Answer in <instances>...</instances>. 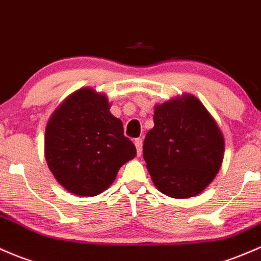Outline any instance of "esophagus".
I'll list each match as a JSON object with an SVG mask.
<instances>
[{
	"mask_svg": "<svg viewBox=\"0 0 261 261\" xmlns=\"http://www.w3.org/2000/svg\"><path fill=\"white\" fill-rule=\"evenodd\" d=\"M135 146L137 150V156H141L142 153V140L141 139H135Z\"/></svg>",
	"mask_w": 261,
	"mask_h": 261,
	"instance_id": "obj_1",
	"label": "esophagus"
}]
</instances>
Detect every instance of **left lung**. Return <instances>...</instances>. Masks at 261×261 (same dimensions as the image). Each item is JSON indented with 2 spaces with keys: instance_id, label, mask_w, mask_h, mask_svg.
Returning <instances> with one entry per match:
<instances>
[{
  "instance_id": "obj_1",
  "label": "left lung",
  "mask_w": 261,
  "mask_h": 261,
  "mask_svg": "<svg viewBox=\"0 0 261 261\" xmlns=\"http://www.w3.org/2000/svg\"><path fill=\"white\" fill-rule=\"evenodd\" d=\"M144 159L153 185L172 198L197 196L219 172L224 137L204 105L191 94L154 107Z\"/></svg>"
}]
</instances>
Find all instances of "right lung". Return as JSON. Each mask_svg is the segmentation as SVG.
I'll return each instance as SVG.
<instances>
[{
	"instance_id": "add662e5",
	"label": "right lung",
	"mask_w": 261,
	"mask_h": 261,
	"mask_svg": "<svg viewBox=\"0 0 261 261\" xmlns=\"http://www.w3.org/2000/svg\"><path fill=\"white\" fill-rule=\"evenodd\" d=\"M44 154L50 172L70 193L98 196L115 181L136 147L122 121L110 113L107 95L91 88L74 91L48 120Z\"/></svg>"
}]
</instances>
